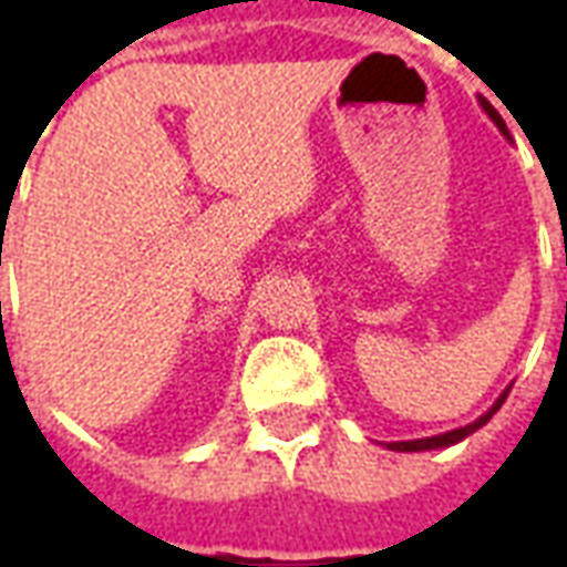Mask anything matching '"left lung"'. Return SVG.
<instances>
[{"instance_id":"1","label":"left lung","mask_w":567,"mask_h":567,"mask_svg":"<svg viewBox=\"0 0 567 567\" xmlns=\"http://www.w3.org/2000/svg\"><path fill=\"white\" fill-rule=\"evenodd\" d=\"M483 109H486L488 117H492V121H495V124H498L501 133H507V124H504V121H501L498 112H495V109H492V105H488L486 100H483ZM565 264H567V258H565ZM504 398H507V394H501L498 401H495V406H492V410H488L486 416H480V419H476V422H471V425L455 427V431H446V434H437V437H425V440H404V443H389V450H401V452H422V450H440V446H452V443H458V440H464V437H467V434H474L476 427H483V425H486L488 419H492V416H495V413H498V406L504 404Z\"/></svg>"}]
</instances>
